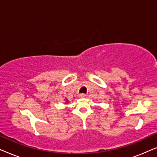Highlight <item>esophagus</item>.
<instances>
[{"mask_svg": "<svg viewBox=\"0 0 157 157\" xmlns=\"http://www.w3.org/2000/svg\"><path fill=\"white\" fill-rule=\"evenodd\" d=\"M85 96L86 95L84 94H79V95H78V97L79 98H84Z\"/></svg>", "mask_w": 157, "mask_h": 157, "instance_id": "34e87169", "label": "esophagus"}]
</instances>
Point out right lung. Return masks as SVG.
<instances>
[{
    "label": "right lung",
    "instance_id": "obj_1",
    "mask_svg": "<svg viewBox=\"0 0 157 157\" xmlns=\"http://www.w3.org/2000/svg\"><path fill=\"white\" fill-rule=\"evenodd\" d=\"M66 103H68V101H66Z\"/></svg>",
    "mask_w": 157,
    "mask_h": 157
}]
</instances>
